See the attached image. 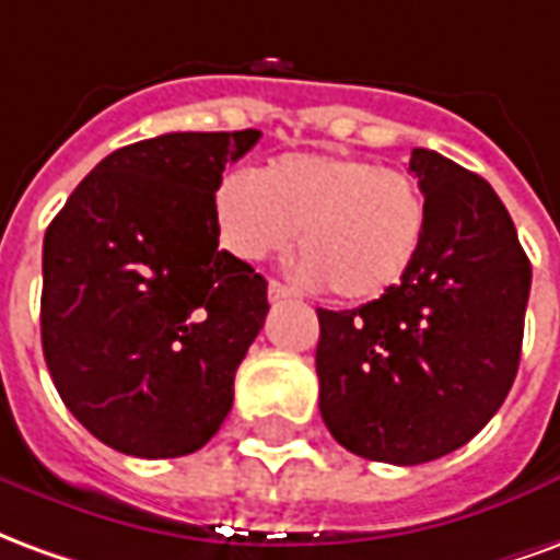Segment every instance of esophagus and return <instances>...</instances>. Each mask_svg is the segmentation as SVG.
I'll list each match as a JSON object with an SVG mask.
<instances>
[{
  "label": "esophagus",
  "instance_id": "34e87169",
  "mask_svg": "<svg viewBox=\"0 0 560 560\" xmlns=\"http://www.w3.org/2000/svg\"><path fill=\"white\" fill-rule=\"evenodd\" d=\"M291 296H296V293H293L288 284H281V281H269V300H272V303H279V300H291Z\"/></svg>",
  "mask_w": 560,
  "mask_h": 560
}]
</instances>
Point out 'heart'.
Returning a JSON list of instances; mask_svg holds the SVG:
<instances>
[{
	"label": "heart",
	"instance_id": "b5f03b06",
	"mask_svg": "<svg viewBox=\"0 0 560 560\" xmlns=\"http://www.w3.org/2000/svg\"><path fill=\"white\" fill-rule=\"evenodd\" d=\"M425 221L429 207L413 176L339 152H288L257 176L231 173L215 188L228 252L264 260L300 230V272L348 303L377 300L411 272Z\"/></svg>",
	"mask_w": 560,
	"mask_h": 560
}]
</instances>
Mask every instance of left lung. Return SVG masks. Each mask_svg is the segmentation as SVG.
Instances as JSON below:
<instances>
[{"label":"left lung","mask_w":560,"mask_h":560,"mask_svg":"<svg viewBox=\"0 0 560 560\" xmlns=\"http://www.w3.org/2000/svg\"><path fill=\"white\" fill-rule=\"evenodd\" d=\"M429 221L420 257L381 300L317 308L320 417L345 450L422 465L468 444L513 387L530 260L477 173L413 149Z\"/></svg>","instance_id":"1"}]
</instances>
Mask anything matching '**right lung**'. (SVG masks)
<instances>
[{
	"label": "right lung",
	"mask_w": 560,
	"mask_h": 560,
	"mask_svg": "<svg viewBox=\"0 0 560 560\" xmlns=\"http://www.w3.org/2000/svg\"><path fill=\"white\" fill-rule=\"evenodd\" d=\"M260 131H173L110 152L44 233L42 348L66 408L126 456L219 432L269 312L267 279L219 248L215 188Z\"/></svg>",
	"instance_id": "1"
}]
</instances>
